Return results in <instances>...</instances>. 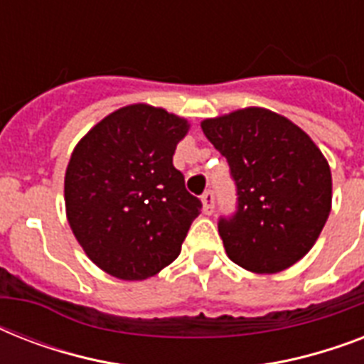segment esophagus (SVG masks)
Returning <instances> with one entry per match:
<instances>
[{"label":"esophagus","instance_id":"obj_1","mask_svg":"<svg viewBox=\"0 0 364 364\" xmlns=\"http://www.w3.org/2000/svg\"><path fill=\"white\" fill-rule=\"evenodd\" d=\"M202 205H204L205 215H211V213H213V210H215V196H213L211 191H205V193L202 194Z\"/></svg>","mask_w":364,"mask_h":364}]
</instances>
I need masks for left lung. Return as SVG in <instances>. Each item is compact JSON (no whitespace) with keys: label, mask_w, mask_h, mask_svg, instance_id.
<instances>
[{"label":"left lung","mask_w":364,"mask_h":364,"mask_svg":"<svg viewBox=\"0 0 364 364\" xmlns=\"http://www.w3.org/2000/svg\"><path fill=\"white\" fill-rule=\"evenodd\" d=\"M202 130L227 159L238 211L219 221L228 259L276 274L304 257L331 213L333 177L321 149L300 126L264 107L204 119Z\"/></svg>","instance_id":"8db88e82"}]
</instances>
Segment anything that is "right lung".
Wrapping results in <instances>:
<instances>
[{
	"label": "right lung",
	"instance_id": "obj_1",
	"mask_svg": "<svg viewBox=\"0 0 364 364\" xmlns=\"http://www.w3.org/2000/svg\"><path fill=\"white\" fill-rule=\"evenodd\" d=\"M187 119L132 104L94 124L71 153L65 217L100 270L124 282L156 276L181 253L202 204L173 168Z\"/></svg>",
	"mask_w": 364,
	"mask_h": 364
}]
</instances>
